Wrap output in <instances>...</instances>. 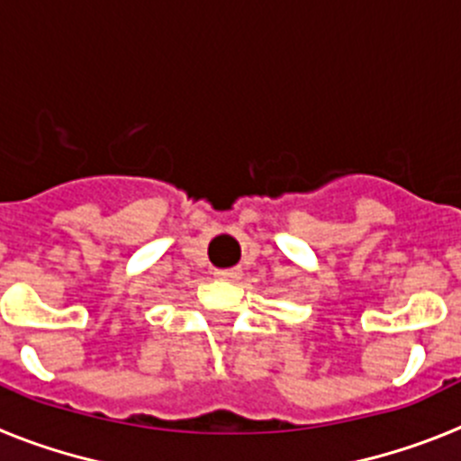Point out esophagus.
<instances>
[{"label": "esophagus", "instance_id": "1", "mask_svg": "<svg viewBox=\"0 0 461 461\" xmlns=\"http://www.w3.org/2000/svg\"><path fill=\"white\" fill-rule=\"evenodd\" d=\"M240 275H242L240 270H217V272H214V276H217V279H221V281H238Z\"/></svg>", "mask_w": 461, "mask_h": 461}]
</instances>
